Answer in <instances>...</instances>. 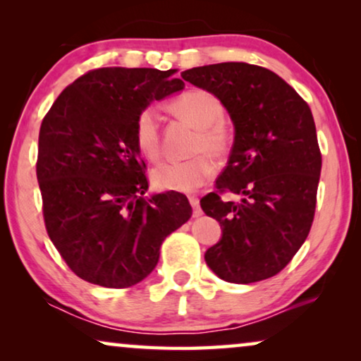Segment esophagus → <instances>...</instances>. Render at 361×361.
I'll return each mask as SVG.
<instances>
[{"label": "esophagus", "instance_id": "1", "mask_svg": "<svg viewBox=\"0 0 361 361\" xmlns=\"http://www.w3.org/2000/svg\"><path fill=\"white\" fill-rule=\"evenodd\" d=\"M189 202H190V205H192V215L200 216L202 215V209H200L199 199H197V197H189Z\"/></svg>", "mask_w": 361, "mask_h": 361}]
</instances>
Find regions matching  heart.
I'll return each instance as SVG.
<instances>
[{
    "instance_id": "1",
    "label": "heart",
    "mask_w": 361,
    "mask_h": 361,
    "mask_svg": "<svg viewBox=\"0 0 361 361\" xmlns=\"http://www.w3.org/2000/svg\"><path fill=\"white\" fill-rule=\"evenodd\" d=\"M172 110L197 128L192 145L195 156L185 161L161 162L151 172L157 189L190 194L215 174V159H224L233 145V133L224 120V105L214 93L192 88L172 102ZM135 145L146 159L161 154V125L154 106H145L135 120Z\"/></svg>"
}]
</instances>
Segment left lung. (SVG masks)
<instances>
[{"label":"left lung","mask_w":361,"mask_h":361,"mask_svg":"<svg viewBox=\"0 0 361 361\" xmlns=\"http://www.w3.org/2000/svg\"><path fill=\"white\" fill-rule=\"evenodd\" d=\"M180 75L214 93L235 126L216 190L200 200L221 226L207 264L235 284L273 278L298 253L314 221L322 156L312 111L289 83L259 66L224 62ZM225 191L240 200L224 201Z\"/></svg>","instance_id":"1"}]
</instances>
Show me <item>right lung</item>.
<instances>
[{
    "mask_svg": "<svg viewBox=\"0 0 361 361\" xmlns=\"http://www.w3.org/2000/svg\"><path fill=\"white\" fill-rule=\"evenodd\" d=\"M176 71L103 67L71 83L44 116L36 174L51 241L78 278L130 288L151 274L167 235L190 219L179 192L142 197L135 120L184 88Z\"/></svg>",
    "mask_w": 361,
    "mask_h": 361,
    "instance_id": "obj_1",
    "label": "right lung"
}]
</instances>
